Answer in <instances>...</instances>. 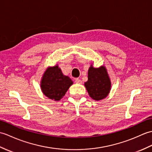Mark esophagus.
Returning <instances> with one entry per match:
<instances>
[{
    "label": "esophagus",
    "instance_id": "obj_1",
    "mask_svg": "<svg viewBox=\"0 0 152 152\" xmlns=\"http://www.w3.org/2000/svg\"><path fill=\"white\" fill-rule=\"evenodd\" d=\"M75 83L77 84H82V80L79 79V78H77V79H75Z\"/></svg>",
    "mask_w": 152,
    "mask_h": 152
}]
</instances>
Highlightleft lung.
I'll return each mask as SVG.
<instances>
[{
    "label": "left lung",
    "instance_id": "left-lung-1",
    "mask_svg": "<svg viewBox=\"0 0 152 152\" xmlns=\"http://www.w3.org/2000/svg\"><path fill=\"white\" fill-rule=\"evenodd\" d=\"M85 86L92 99L100 101L107 97L111 89V82L105 66L94 67L92 64L88 71Z\"/></svg>",
    "mask_w": 152,
    "mask_h": 152
}]
</instances>
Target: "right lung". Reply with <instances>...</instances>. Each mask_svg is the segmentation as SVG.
I'll return each instance as SVG.
<instances>
[{
	"instance_id": "right-lung-1",
	"label": "right lung",
	"mask_w": 152,
	"mask_h": 152,
	"mask_svg": "<svg viewBox=\"0 0 152 152\" xmlns=\"http://www.w3.org/2000/svg\"><path fill=\"white\" fill-rule=\"evenodd\" d=\"M73 82L68 76L64 75L58 64L48 67L43 74L40 87L43 94L48 98L59 101L65 96Z\"/></svg>"
}]
</instances>
